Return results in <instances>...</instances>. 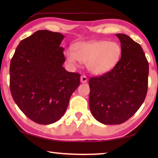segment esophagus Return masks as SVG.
Returning <instances> with one entry per match:
<instances>
[{
  "label": "esophagus",
  "mask_w": 158,
  "mask_h": 158,
  "mask_svg": "<svg viewBox=\"0 0 158 158\" xmlns=\"http://www.w3.org/2000/svg\"><path fill=\"white\" fill-rule=\"evenodd\" d=\"M81 81L82 83H86L88 81V78L85 75H82L81 77Z\"/></svg>",
  "instance_id": "esophagus-1"
}]
</instances>
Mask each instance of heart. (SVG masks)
Returning <instances> with one entry per match:
<instances>
[{
  "instance_id": "1",
  "label": "heart",
  "mask_w": 158,
  "mask_h": 158,
  "mask_svg": "<svg viewBox=\"0 0 158 158\" xmlns=\"http://www.w3.org/2000/svg\"><path fill=\"white\" fill-rule=\"evenodd\" d=\"M122 47L116 42L106 40L90 41L75 44L74 52L68 49L65 58L70 65L76 66L80 61L86 63L88 70L101 75L111 70L120 60Z\"/></svg>"
}]
</instances>
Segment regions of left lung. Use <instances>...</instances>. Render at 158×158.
Returning <instances> with one entry per match:
<instances>
[{"label":"left lung","instance_id":"8db88e82","mask_svg":"<svg viewBox=\"0 0 158 158\" xmlns=\"http://www.w3.org/2000/svg\"><path fill=\"white\" fill-rule=\"evenodd\" d=\"M122 47L118 64L111 71L89 81L92 115L104 124H120L131 117L145 99L149 64L140 44L116 34Z\"/></svg>","mask_w":158,"mask_h":158}]
</instances>
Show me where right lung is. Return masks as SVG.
Wrapping results in <instances>:
<instances>
[{"mask_svg": "<svg viewBox=\"0 0 158 158\" xmlns=\"http://www.w3.org/2000/svg\"><path fill=\"white\" fill-rule=\"evenodd\" d=\"M64 35L40 30L21 40L10 64V90L28 118L40 124L55 123L63 116L81 75L68 72Z\"/></svg>", "mask_w": 158, "mask_h": 158, "instance_id": "obj_1", "label": "right lung"}]
</instances>
